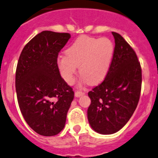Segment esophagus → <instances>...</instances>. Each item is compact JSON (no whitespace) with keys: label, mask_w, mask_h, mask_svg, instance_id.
Returning a JSON list of instances; mask_svg holds the SVG:
<instances>
[{"label":"esophagus","mask_w":158,"mask_h":158,"mask_svg":"<svg viewBox=\"0 0 158 158\" xmlns=\"http://www.w3.org/2000/svg\"><path fill=\"white\" fill-rule=\"evenodd\" d=\"M84 94V93L83 92H81V91H75V93H74V96H76V97H80V96H83V95Z\"/></svg>","instance_id":"34e87169"}]
</instances>
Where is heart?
Returning <instances> with one entry per match:
<instances>
[{"mask_svg": "<svg viewBox=\"0 0 158 158\" xmlns=\"http://www.w3.org/2000/svg\"><path fill=\"white\" fill-rule=\"evenodd\" d=\"M114 47L110 39L80 37L66 50V55L57 59L61 76L72 84L79 67L83 80L90 85L99 84L106 78L112 60Z\"/></svg>", "mask_w": 158, "mask_h": 158, "instance_id": "b5f03b06", "label": "heart"}]
</instances>
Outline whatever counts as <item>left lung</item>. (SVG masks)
I'll list each match as a JSON object with an SVG mask.
<instances>
[{
	"instance_id": "8db88e82",
	"label": "left lung",
	"mask_w": 158,
	"mask_h": 158,
	"mask_svg": "<svg viewBox=\"0 0 158 158\" xmlns=\"http://www.w3.org/2000/svg\"><path fill=\"white\" fill-rule=\"evenodd\" d=\"M115 47L109 71L99 85L88 93L87 118L93 130L108 135L119 131L136 108L142 87V69L133 49L112 32Z\"/></svg>"
}]
</instances>
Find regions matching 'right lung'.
Returning <instances> with one entry per match:
<instances>
[{
	"label": "right lung",
	"instance_id": "right-lung-1",
	"mask_svg": "<svg viewBox=\"0 0 158 158\" xmlns=\"http://www.w3.org/2000/svg\"><path fill=\"white\" fill-rule=\"evenodd\" d=\"M69 33L44 31L25 46L16 72L19 106L26 123L44 136L63 130L74 91L61 77L57 58Z\"/></svg>",
	"mask_w": 158,
	"mask_h": 158
}]
</instances>
